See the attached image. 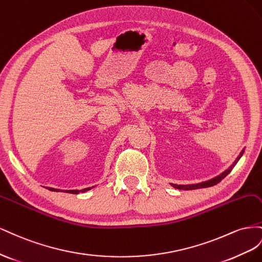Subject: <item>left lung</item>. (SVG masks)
Returning a JSON list of instances; mask_svg holds the SVG:
<instances>
[{
  "instance_id": "left-lung-1",
  "label": "left lung",
  "mask_w": 262,
  "mask_h": 262,
  "mask_svg": "<svg viewBox=\"0 0 262 262\" xmlns=\"http://www.w3.org/2000/svg\"><path fill=\"white\" fill-rule=\"evenodd\" d=\"M244 151H245V148L243 149L242 152L239 154V156L237 157L236 160L234 161V163L231 164V166L228 169H226L220 176L211 179V180H207V181H204V182H200V183H193V184H174V183H170V185H172L174 189H178V190H195V189H202V188H208V186H213L215 184H217L220 181H222V179L225 178L230 172V171L233 170V168L236 166V163L238 162V160L242 158Z\"/></svg>"
}]
</instances>
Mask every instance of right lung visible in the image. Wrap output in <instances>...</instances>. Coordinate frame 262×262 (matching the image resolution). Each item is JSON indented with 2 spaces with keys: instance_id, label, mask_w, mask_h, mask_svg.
Segmentation results:
<instances>
[{
  "instance_id": "1",
  "label": "right lung",
  "mask_w": 262,
  "mask_h": 262,
  "mask_svg": "<svg viewBox=\"0 0 262 262\" xmlns=\"http://www.w3.org/2000/svg\"><path fill=\"white\" fill-rule=\"evenodd\" d=\"M94 186H90V188H85V189H82V190H60V189H55V188H49V186H46V189H48L49 191H55V192H59V191H61V192H67V193H72V194H78V193H83V192H86V191H89V190H91V189H93Z\"/></svg>"
}]
</instances>
